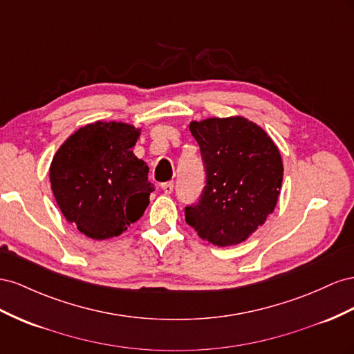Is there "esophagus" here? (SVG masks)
Returning a JSON list of instances; mask_svg holds the SVG:
<instances>
[{
	"label": "esophagus",
	"mask_w": 354,
	"mask_h": 354,
	"mask_svg": "<svg viewBox=\"0 0 354 354\" xmlns=\"http://www.w3.org/2000/svg\"><path fill=\"white\" fill-rule=\"evenodd\" d=\"M161 188H163V191L166 194H170V193H174V188H175V183L174 180H169V183H165V184H161Z\"/></svg>",
	"instance_id": "esophagus-1"
}]
</instances>
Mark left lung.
Here are the masks:
<instances>
[{
    "instance_id": "obj_1",
    "label": "left lung",
    "mask_w": 354,
    "mask_h": 354,
    "mask_svg": "<svg viewBox=\"0 0 354 354\" xmlns=\"http://www.w3.org/2000/svg\"><path fill=\"white\" fill-rule=\"evenodd\" d=\"M200 147L205 188L185 207V221L215 246L245 241L276 207L283 165L271 138L243 117L193 121Z\"/></svg>"
}]
</instances>
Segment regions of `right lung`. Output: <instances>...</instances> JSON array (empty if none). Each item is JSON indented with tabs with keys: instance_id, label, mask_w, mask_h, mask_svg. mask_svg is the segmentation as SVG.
<instances>
[{
	"instance_id": "1",
	"label": "right lung",
	"mask_w": 354,
	"mask_h": 354,
	"mask_svg": "<svg viewBox=\"0 0 354 354\" xmlns=\"http://www.w3.org/2000/svg\"><path fill=\"white\" fill-rule=\"evenodd\" d=\"M139 129L124 123L87 124L57 149L52 191L68 222L95 240L120 236L149 203L148 166L132 151Z\"/></svg>"
}]
</instances>
